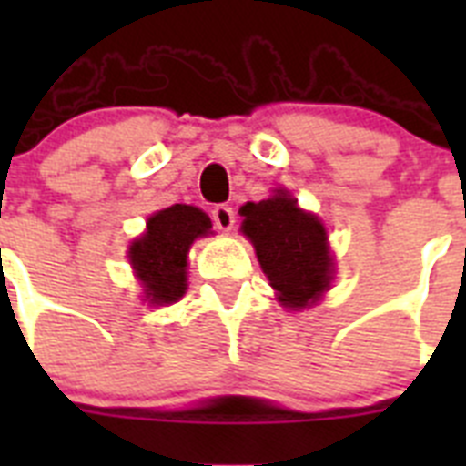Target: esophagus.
<instances>
[{"mask_svg": "<svg viewBox=\"0 0 466 466\" xmlns=\"http://www.w3.org/2000/svg\"><path fill=\"white\" fill-rule=\"evenodd\" d=\"M212 221L219 230H230L233 224H236V212H233L230 205H217V208L212 209Z\"/></svg>", "mask_w": 466, "mask_h": 466, "instance_id": "esophagus-1", "label": "esophagus"}]
</instances>
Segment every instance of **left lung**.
Returning <instances> with one entry per match:
<instances>
[{
  "mask_svg": "<svg viewBox=\"0 0 466 466\" xmlns=\"http://www.w3.org/2000/svg\"><path fill=\"white\" fill-rule=\"evenodd\" d=\"M242 233L252 240L263 273L284 308L315 303L331 279L327 230L315 214L299 209L294 198L278 191L268 200L247 203Z\"/></svg>",
  "mask_w": 466,
  "mask_h": 466,
  "instance_id": "1",
  "label": "left lung"
}]
</instances>
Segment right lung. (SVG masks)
<instances>
[{
  "mask_svg": "<svg viewBox=\"0 0 466 466\" xmlns=\"http://www.w3.org/2000/svg\"><path fill=\"white\" fill-rule=\"evenodd\" d=\"M212 228L208 214L191 205H172L147 221V233L130 245V263L149 303H175L187 291V254L193 240Z\"/></svg>",
  "mask_w": 466,
  "mask_h": 466,
  "instance_id": "add662e5",
  "label": "right lung"
}]
</instances>
